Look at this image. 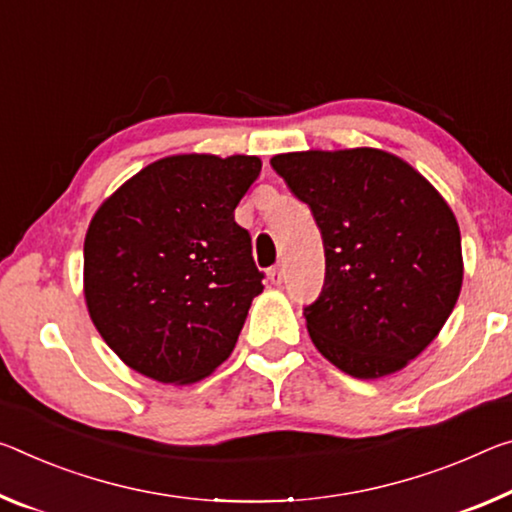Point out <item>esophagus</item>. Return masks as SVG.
Returning <instances> with one entry per match:
<instances>
[{"instance_id": "esophagus-1", "label": "esophagus", "mask_w": 512, "mask_h": 512, "mask_svg": "<svg viewBox=\"0 0 512 512\" xmlns=\"http://www.w3.org/2000/svg\"><path fill=\"white\" fill-rule=\"evenodd\" d=\"M269 280H271V285H282L285 273H282L280 266H273V269H269Z\"/></svg>"}]
</instances>
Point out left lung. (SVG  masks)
<instances>
[{
	"label": "left lung",
	"mask_w": 512,
	"mask_h": 512,
	"mask_svg": "<svg viewBox=\"0 0 512 512\" xmlns=\"http://www.w3.org/2000/svg\"><path fill=\"white\" fill-rule=\"evenodd\" d=\"M271 166L321 230L326 282L305 307L314 346L353 378L408 367L460 296V227L451 207L385 150L287 152Z\"/></svg>",
	"instance_id": "left-lung-1"
}]
</instances>
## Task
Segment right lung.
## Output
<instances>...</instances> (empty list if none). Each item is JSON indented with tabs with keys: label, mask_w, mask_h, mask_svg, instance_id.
Wrapping results in <instances>:
<instances>
[{
	"label": "right lung",
	"mask_w": 512,
	"mask_h": 512,
	"mask_svg": "<svg viewBox=\"0 0 512 512\" xmlns=\"http://www.w3.org/2000/svg\"><path fill=\"white\" fill-rule=\"evenodd\" d=\"M262 161L173 154L102 202L84 241L93 326L129 369L191 385L237 344L264 273L234 209Z\"/></svg>",
	"instance_id": "add662e5"
}]
</instances>
